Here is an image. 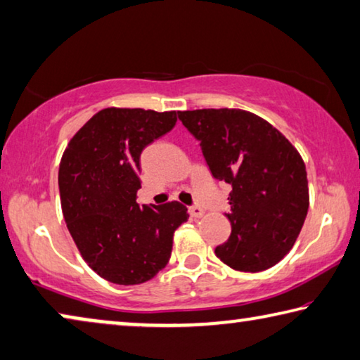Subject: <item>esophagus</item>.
I'll list each match as a JSON object with an SVG mask.
<instances>
[{"label": "esophagus", "mask_w": 360, "mask_h": 360, "mask_svg": "<svg viewBox=\"0 0 360 360\" xmlns=\"http://www.w3.org/2000/svg\"><path fill=\"white\" fill-rule=\"evenodd\" d=\"M190 215L194 217V219H199V217L204 215V209L201 207V205H191Z\"/></svg>", "instance_id": "obj_1"}]
</instances>
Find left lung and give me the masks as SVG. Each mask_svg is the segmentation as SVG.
<instances>
[{"mask_svg":"<svg viewBox=\"0 0 360 360\" xmlns=\"http://www.w3.org/2000/svg\"><path fill=\"white\" fill-rule=\"evenodd\" d=\"M201 141L214 179L231 185V234L215 249L229 268L258 273L295 244L308 214L306 167L290 141L263 117L236 108L179 111Z\"/></svg>","mask_w":360,"mask_h":360,"instance_id":"left-lung-1","label":"left lung"}]
</instances>
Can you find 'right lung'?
I'll list each match as a JSON object with an SVG mask.
<instances>
[{
    "label": "right lung",
    "instance_id": "add662e5",
    "mask_svg": "<svg viewBox=\"0 0 360 360\" xmlns=\"http://www.w3.org/2000/svg\"><path fill=\"white\" fill-rule=\"evenodd\" d=\"M175 122V111L105 108L62 156L58 190L68 231L84 262L113 284L155 278L169 262L175 229L190 217L176 201L137 204L141 151Z\"/></svg>",
    "mask_w": 360,
    "mask_h": 360
}]
</instances>
